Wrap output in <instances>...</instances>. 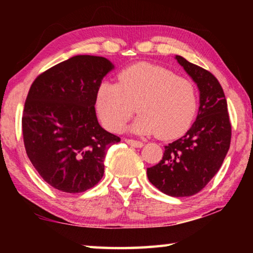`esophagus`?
<instances>
[{"instance_id":"1","label":"esophagus","mask_w":253,"mask_h":253,"mask_svg":"<svg viewBox=\"0 0 253 253\" xmlns=\"http://www.w3.org/2000/svg\"><path fill=\"white\" fill-rule=\"evenodd\" d=\"M124 140H125V142H126L128 145H130V146H134V147H137V148H140V147L144 146V144H143L142 142H139V140L128 139V138H125Z\"/></svg>"}]
</instances>
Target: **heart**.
Returning <instances> with one entry per match:
<instances>
[{"label": "heart", "mask_w": 253, "mask_h": 253, "mask_svg": "<svg viewBox=\"0 0 253 253\" xmlns=\"http://www.w3.org/2000/svg\"><path fill=\"white\" fill-rule=\"evenodd\" d=\"M196 91L190 80L165 68L140 63L121 72L118 84L104 81L96 93V110L107 129L117 131L132 115L130 129L170 139L186 129L196 111Z\"/></svg>", "instance_id": "obj_1"}]
</instances>
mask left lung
Returning <instances> with one entry per match:
<instances>
[{
    "label": "left lung",
    "instance_id": "left-lung-1",
    "mask_svg": "<svg viewBox=\"0 0 253 253\" xmlns=\"http://www.w3.org/2000/svg\"><path fill=\"white\" fill-rule=\"evenodd\" d=\"M175 59L198 84V117L185 135L165 146L161 162L147 169V177L163 193L183 198L199 193L219 172L230 148L231 124L215 77L181 55Z\"/></svg>",
    "mask_w": 253,
    "mask_h": 253
}]
</instances>
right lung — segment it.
<instances>
[{
    "label": "right lung",
    "mask_w": 253,
    "mask_h": 253,
    "mask_svg": "<svg viewBox=\"0 0 253 253\" xmlns=\"http://www.w3.org/2000/svg\"><path fill=\"white\" fill-rule=\"evenodd\" d=\"M114 65L96 55H75L33 81L22 115L25 152L44 181L66 193H80L104 176V160L118 136L96 116V93Z\"/></svg>",
    "instance_id": "right-lung-1"
}]
</instances>
